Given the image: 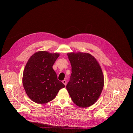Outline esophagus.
Returning <instances> with one entry per match:
<instances>
[{"instance_id": "34e87169", "label": "esophagus", "mask_w": 133, "mask_h": 133, "mask_svg": "<svg viewBox=\"0 0 133 133\" xmlns=\"http://www.w3.org/2000/svg\"><path fill=\"white\" fill-rule=\"evenodd\" d=\"M63 83L66 86V84H67V81H66V80H64V81H63Z\"/></svg>"}]
</instances>
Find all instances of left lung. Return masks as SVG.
Masks as SVG:
<instances>
[{
  "mask_svg": "<svg viewBox=\"0 0 133 133\" xmlns=\"http://www.w3.org/2000/svg\"><path fill=\"white\" fill-rule=\"evenodd\" d=\"M71 74L66 88L72 102L80 107H87L98 99L104 79L98 63L89 54H67Z\"/></svg>",
  "mask_w": 133,
  "mask_h": 133,
  "instance_id": "8db88e82",
  "label": "left lung"
}]
</instances>
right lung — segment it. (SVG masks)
Here are the masks:
<instances>
[{
  "label": "right lung",
  "mask_w": 133,
  "mask_h": 133,
  "mask_svg": "<svg viewBox=\"0 0 133 133\" xmlns=\"http://www.w3.org/2000/svg\"><path fill=\"white\" fill-rule=\"evenodd\" d=\"M59 55L46 51L35 53L25 67L23 84L28 97L38 104L54 99L65 85L58 80L52 66Z\"/></svg>",
  "instance_id": "obj_1"
}]
</instances>
